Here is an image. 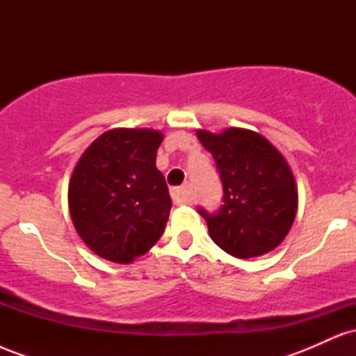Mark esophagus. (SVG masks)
Wrapping results in <instances>:
<instances>
[{
	"mask_svg": "<svg viewBox=\"0 0 356 356\" xmlns=\"http://www.w3.org/2000/svg\"><path fill=\"white\" fill-rule=\"evenodd\" d=\"M170 194H172V199H174L175 204L189 202V187H187V186L174 187Z\"/></svg>",
	"mask_w": 356,
	"mask_h": 356,
	"instance_id": "obj_1",
	"label": "esophagus"
}]
</instances>
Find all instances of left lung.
I'll use <instances>...</instances> for the list:
<instances>
[{
    "mask_svg": "<svg viewBox=\"0 0 356 356\" xmlns=\"http://www.w3.org/2000/svg\"><path fill=\"white\" fill-rule=\"evenodd\" d=\"M222 181L224 204L216 214L199 207L209 236L227 254L248 259L283 243L298 211L295 175L268 138L246 129L197 130Z\"/></svg>",
    "mask_w": 356,
    "mask_h": 356,
    "instance_id": "left-lung-1",
    "label": "left lung"
}]
</instances>
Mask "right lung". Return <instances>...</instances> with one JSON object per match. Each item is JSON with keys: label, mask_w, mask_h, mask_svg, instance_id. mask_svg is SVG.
Segmentation results:
<instances>
[{"label": "right lung", "mask_w": 356, "mask_h": 356, "mask_svg": "<svg viewBox=\"0 0 356 356\" xmlns=\"http://www.w3.org/2000/svg\"><path fill=\"white\" fill-rule=\"evenodd\" d=\"M159 130L113 129L81 154L68 186V207L83 243L104 259L132 263L161 239L170 201L155 167Z\"/></svg>", "instance_id": "obj_1"}]
</instances>
